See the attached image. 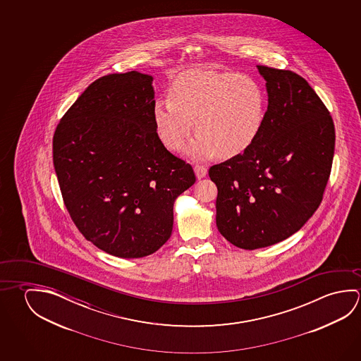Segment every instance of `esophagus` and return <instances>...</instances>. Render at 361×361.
I'll return each instance as SVG.
<instances>
[{
    "instance_id": "1",
    "label": "esophagus",
    "mask_w": 361,
    "mask_h": 361,
    "mask_svg": "<svg viewBox=\"0 0 361 361\" xmlns=\"http://www.w3.org/2000/svg\"><path fill=\"white\" fill-rule=\"evenodd\" d=\"M194 171H195L196 178H199V180L205 178L207 175V169L204 167V166H195Z\"/></svg>"
}]
</instances>
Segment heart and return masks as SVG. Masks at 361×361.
I'll return each instance as SVG.
<instances>
[{
    "mask_svg": "<svg viewBox=\"0 0 361 361\" xmlns=\"http://www.w3.org/2000/svg\"><path fill=\"white\" fill-rule=\"evenodd\" d=\"M161 142L178 149L195 128L199 135L183 152L195 161L219 154H244L262 132L266 95L255 79L231 71L194 69L181 73L170 88V99L157 98L152 108Z\"/></svg>",
    "mask_w": 361,
    "mask_h": 361,
    "instance_id": "1",
    "label": "heart"
}]
</instances>
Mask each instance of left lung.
<instances>
[{
  "instance_id": "left-lung-1",
  "label": "left lung",
  "mask_w": 361,
  "mask_h": 361,
  "mask_svg": "<svg viewBox=\"0 0 361 361\" xmlns=\"http://www.w3.org/2000/svg\"><path fill=\"white\" fill-rule=\"evenodd\" d=\"M268 108L259 136L243 154L212 166L216 226L238 248H264L300 231L317 210L331 172L335 127L298 74L257 66Z\"/></svg>"
}]
</instances>
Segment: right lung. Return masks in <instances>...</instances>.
Returning a JSON list of instances; mask_svg holds the SVG:
<instances>
[{"label":"right lung","instance_id":"right-lung-1","mask_svg":"<svg viewBox=\"0 0 361 361\" xmlns=\"http://www.w3.org/2000/svg\"><path fill=\"white\" fill-rule=\"evenodd\" d=\"M152 82L135 71L97 79L54 135V169L74 224L95 247L127 259L169 240L175 200L196 181L156 133Z\"/></svg>","mask_w":361,"mask_h":361}]
</instances>
